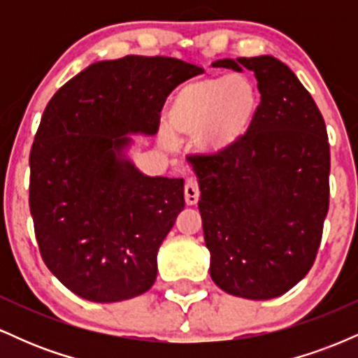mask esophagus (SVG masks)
I'll return each instance as SVG.
<instances>
[{
	"instance_id": "esophagus-1",
	"label": "esophagus",
	"mask_w": 358,
	"mask_h": 358,
	"mask_svg": "<svg viewBox=\"0 0 358 358\" xmlns=\"http://www.w3.org/2000/svg\"><path fill=\"white\" fill-rule=\"evenodd\" d=\"M200 196V190H199V182L196 178H188L187 183H185V202L187 205H195L199 202Z\"/></svg>"
}]
</instances>
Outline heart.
<instances>
[{
    "label": "heart",
    "mask_w": 358,
    "mask_h": 358,
    "mask_svg": "<svg viewBox=\"0 0 358 358\" xmlns=\"http://www.w3.org/2000/svg\"><path fill=\"white\" fill-rule=\"evenodd\" d=\"M259 99L256 80L248 73H207L176 90L166 114L168 126L171 133L193 139L203 153H220L249 133ZM171 133H163L166 145H173Z\"/></svg>",
    "instance_id": "obj_1"
}]
</instances>
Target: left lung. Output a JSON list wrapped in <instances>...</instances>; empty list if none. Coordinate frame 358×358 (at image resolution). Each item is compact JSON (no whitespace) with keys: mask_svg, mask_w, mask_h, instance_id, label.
I'll return each mask as SVG.
<instances>
[{"mask_svg":"<svg viewBox=\"0 0 358 358\" xmlns=\"http://www.w3.org/2000/svg\"><path fill=\"white\" fill-rule=\"evenodd\" d=\"M254 72L257 116L236 146L188 156L199 176L210 276L248 299L285 294L313 266L330 205V145L313 97L271 55L222 59Z\"/></svg>","mask_w":358,"mask_h":358,"instance_id":"8db88e82","label":"left lung"}]
</instances>
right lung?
I'll return each mask as SVG.
<instances>
[{"mask_svg": "<svg viewBox=\"0 0 358 358\" xmlns=\"http://www.w3.org/2000/svg\"><path fill=\"white\" fill-rule=\"evenodd\" d=\"M171 57L96 62L57 90L30 151V212L47 268L77 296L116 303L153 286L185 207L183 178L146 176L126 134H156L171 90L200 73Z\"/></svg>", "mask_w": 358, "mask_h": 358, "instance_id": "add662e5", "label": "right lung"}]
</instances>
